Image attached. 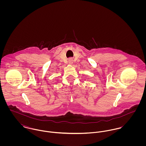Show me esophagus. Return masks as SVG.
<instances>
[{"mask_svg": "<svg viewBox=\"0 0 146 146\" xmlns=\"http://www.w3.org/2000/svg\"><path fill=\"white\" fill-rule=\"evenodd\" d=\"M68 62L69 64H72L73 63H74V60H73V59L72 58H69L68 59Z\"/></svg>", "mask_w": 146, "mask_h": 146, "instance_id": "1", "label": "esophagus"}]
</instances>
